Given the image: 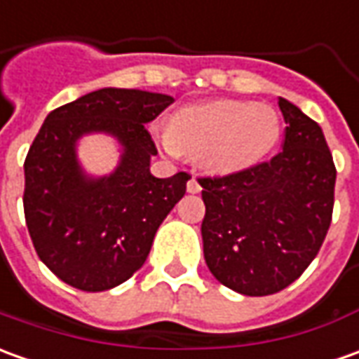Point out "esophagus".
Segmentation results:
<instances>
[{"mask_svg": "<svg viewBox=\"0 0 359 359\" xmlns=\"http://www.w3.org/2000/svg\"><path fill=\"white\" fill-rule=\"evenodd\" d=\"M200 190H202V187H200V182L196 180V177H192V179L187 182V192H190V194H198Z\"/></svg>", "mask_w": 359, "mask_h": 359, "instance_id": "esophagus-1", "label": "esophagus"}]
</instances>
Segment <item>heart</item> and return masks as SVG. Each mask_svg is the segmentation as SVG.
<instances>
[{"instance_id":"b5f03b06","label":"heart","mask_w":359,"mask_h":359,"mask_svg":"<svg viewBox=\"0 0 359 359\" xmlns=\"http://www.w3.org/2000/svg\"><path fill=\"white\" fill-rule=\"evenodd\" d=\"M279 137L281 121L269 106L214 100L179 109L159 131V145L170 157L187 155L216 175H236L267 159Z\"/></svg>"}]
</instances>
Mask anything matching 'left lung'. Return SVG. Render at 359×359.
<instances>
[{
    "mask_svg": "<svg viewBox=\"0 0 359 359\" xmlns=\"http://www.w3.org/2000/svg\"><path fill=\"white\" fill-rule=\"evenodd\" d=\"M283 151L228 177L200 179L204 259L228 289L248 297L283 291L311 265L330 228L336 167L320 126L289 100Z\"/></svg>",
    "mask_w": 359,
    "mask_h": 359,
    "instance_id": "left-lung-1",
    "label": "left lung"
}]
</instances>
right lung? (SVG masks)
<instances>
[{
    "label": "right lung",
    "mask_w": 359,
    "mask_h": 359,
    "mask_svg": "<svg viewBox=\"0 0 359 359\" xmlns=\"http://www.w3.org/2000/svg\"><path fill=\"white\" fill-rule=\"evenodd\" d=\"M172 104L167 94L102 88L53 109L25 159L23 208L36 255L74 289L108 291L147 259L153 238L187 192V172L151 175L157 147L145 129ZM106 133L122 147L118 167L92 177L77 141Z\"/></svg>",
    "instance_id": "1"
}]
</instances>
